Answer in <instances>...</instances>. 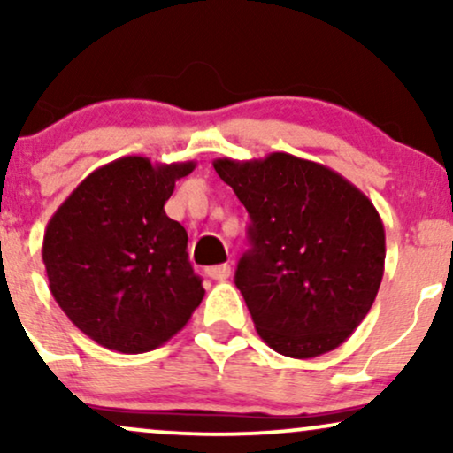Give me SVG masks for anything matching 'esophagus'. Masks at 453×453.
<instances>
[{
  "label": "esophagus",
  "mask_w": 453,
  "mask_h": 453,
  "mask_svg": "<svg viewBox=\"0 0 453 453\" xmlns=\"http://www.w3.org/2000/svg\"><path fill=\"white\" fill-rule=\"evenodd\" d=\"M230 273H232L230 264H217V266L206 268V274L215 280H226L227 277H230Z\"/></svg>",
  "instance_id": "34e87169"
}]
</instances>
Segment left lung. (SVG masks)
Wrapping results in <instances>:
<instances>
[{"instance_id":"left-lung-1","label":"left lung","mask_w":453,"mask_h":453,"mask_svg":"<svg viewBox=\"0 0 453 453\" xmlns=\"http://www.w3.org/2000/svg\"><path fill=\"white\" fill-rule=\"evenodd\" d=\"M212 165L251 217L236 288L257 334L296 360L336 349L383 279L386 230L375 204L327 165L289 153Z\"/></svg>"}]
</instances>
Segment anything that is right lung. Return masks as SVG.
Here are the masks:
<instances>
[{"label":"right lung","mask_w":453,"mask_h":453,"mask_svg":"<svg viewBox=\"0 0 453 453\" xmlns=\"http://www.w3.org/2000/svg\"><path fill=\"white\" fill-rule=\"evenodd\" d=\"M196 161L127 155L82 180L50 217L42 262L61 311L82 334L119 353L157 349L204 298L187 259V232L165 215Z\"/></svg>","instance_id":"1"}]
</instances>
